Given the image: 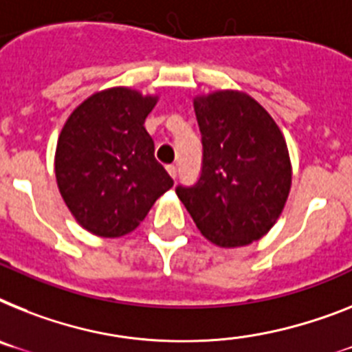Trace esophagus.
<instances>
[{
	"label": "esophagus",
	"instance_id": "esophagus-1",
	"mask_svg": "<svg viewBox=\"0 0 352 352\" xmlns=\"http://www.w3.org/2000/svg\"><path fill=\"white\" fill-rule=\"evenodd\" d=\"M166 170H168V173H170L171 179H175V177H177V166L170 164V166H166Z\"/></svg>",
	"mask_w": 352,
	"mask_h": 352
}]
</instances>
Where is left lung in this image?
Segmentation results:
<instances>
[{"label":"left lung","mask_w":352,"mask_h":352,"mask_svg":"<svg viewBox=\"0 0 352 352\" xmlns=\"http://www.w3.org/2000/svg\"><path fill=\"white\" fill-rule=\"evenodd\" d=\"M202 171L177 197L209 241L243 247L276 223L292 186V164L279 126L249 94L197 96Z\"/></svg>","instance_id":"left-lung-1"}]
</instances>
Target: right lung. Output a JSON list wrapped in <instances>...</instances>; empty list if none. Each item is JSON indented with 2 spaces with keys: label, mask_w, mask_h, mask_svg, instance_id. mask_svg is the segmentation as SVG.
<instances>
[{
  "label": "right lung",
  "mask_w": 352,
  "mask_h": 352,
  "mask_svg": "<svg viewBox=\"0 0 352 352\" xmlns=\"http://www.w3.org/2000/svg\"><path fill=\"white\" fill-rule=\"evenodd\" d=\"M155 103L157 96L129 87L100 91L71 112L58 135V191L71 214L93 234L132 232L173 186L144 129Z\"/></svg>",
  "instance_id": "add662e5"
}]
</instances>
